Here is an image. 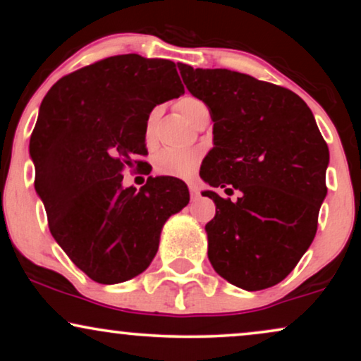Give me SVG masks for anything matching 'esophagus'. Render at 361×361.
Returning <instances> with one entry per match:
<instances>
[{"instance_id": "obj_1", "label": "esophagus", "mask_w": 361, "mask_h": 361, "mask_svg": "<svg viewBox=\"0 0 361 361\" xmlns=\"http://www.w3.org/2000/svg\"><path fill=\"white\" fill-rule=\"evenodd\" d=\"M189 190H190L192 199H197V197H199V190H197L195 185H189Z\"/></svg>"}]
</instances>
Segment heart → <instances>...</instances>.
I'll list each match as a JSON object with an SVG mask.
<instances>
[{
	"label": "heart",
	"instance_id": "heart-1",
	"mask_svg": "<svg viewBox=\"0 0 361 361\" xmlns=\"http://www.w3.org/2000/svg\"><path fill=\"white\" fill-rule=\"evenodd\" d=\"M176 108L190 125H195V121L199 120L205 111H209L204 103L192 97L180 98V100L176 103ZM157 115H159V110L154 108V110L149 111V115L146 118L145 136L147 142H151L152 140V128H154ZM200 157V152L197 149H171V147H166V149H161L156 154L154 169L156 172H159L161 176L190 179V177H194L197 169H199Z\"/></svg>",
	"mask_w": 361,
	"mask_h": 361
}]
</instances>
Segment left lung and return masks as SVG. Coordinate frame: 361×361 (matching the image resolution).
I'll return each mask as SVG.
<instances>
[{
    "instance_id": "8db88e82",
    "label": "left lung",
    "mask_w": 361,
    "mask_h": 361,
    "mask_svg": "<svg viewBox=\"0 0 361 361\" xmlns=\"http://www.w3.org/2000/svg\"><path fill=\"white\" fill-rule=\"evenodd\" d=\"M179 71L214 121L200 177L241 192L236 202L202 192L219 209L205 225L210 263L241 289L271 288L295 268L317 231L327 142L310 108L288 88L226 68L179 63Z\"/></svg>"
}]
</instances>
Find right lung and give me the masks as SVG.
Wrapping results in <instances>:
<instances>
[{
  "label": "right lung",
  "mask_w": 361,
  "mask_h": 361,
  "mask_svg": "<svg viewBox=\"0 0 361 361\" xmlns=\"http://www.w3.org/2000/svg\"><path fill=\"white\" fill-rule=\"evenodd\" d=\"M184 93L177 66L123 54L62 77L44 97L29 141L49 230L72 263L100 284L141 274L171 215L189 204L176 177L123 187V169L142 166L146 118Z\"/></svg>",
  "instance_id": "1"
}]
</instances>
